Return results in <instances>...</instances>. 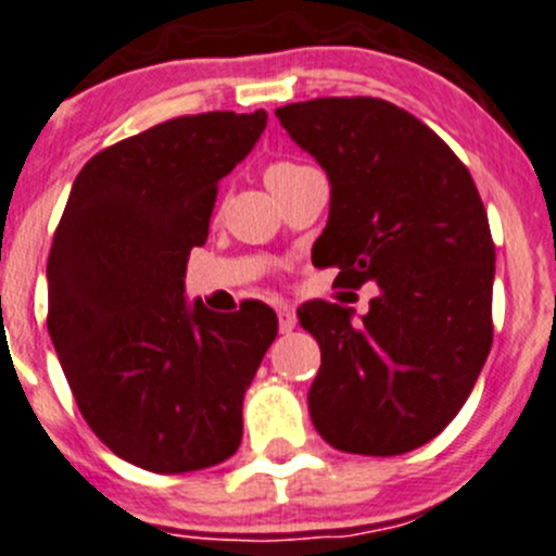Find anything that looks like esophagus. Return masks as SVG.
I'll return each mask as SVG.
<instances>
[{
    "label": "esophagus",
    "instance_id": "34e87169",
    "mask_svg": "<svg viewBox=\"0 0 556 556\" xmlns=\"http://www.w3.org/2000/svg\"><path fill=\"white\" fill-rule=\"evenodd\" d=\"M296 326V313L291 307H278V328L283 333H289Z\"/></svg>",
    "mask_w": 556,
    "mask_h": 556
}]
</instances>
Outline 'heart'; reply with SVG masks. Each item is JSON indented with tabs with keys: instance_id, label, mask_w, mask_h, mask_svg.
<instances>
[{
	"instance_id": "heart-1",
	"label": "heart",
	"mask_w": 556,
	"mask_h": 556,
	"mask_svg": "<svg viewBox=\"0 0 556 556\" xmlns=\"http://www.w3.org/2000/svg\"><path fill=\"white\" fill-rule=\"evenodd\" d=\"M296 169H300V164H291V161H278V164L267 166V172H265V180H270V177L289 175V172H296Z\"/></svg>"
}]
</instances>
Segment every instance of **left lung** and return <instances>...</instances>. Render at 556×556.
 Returning <instances> with one entry per match:
<instances>
[{"mask_svg": "<svg viewBox=\"0 0 556 556\" xmlns=\"http://www.w3.org/2000/svg\"><path fill=\"white\" fill-rule=\"evenodd\" d=\"M276 116L331 185L324 265L348 289L379 286L361 320L324 300L296 309L320 344L309 419L344 453L414 451L462 410L491 352L485 206L456 153L387 100L318 98Z\"/></svg>", "mask_w": 556, "mask_h": 556, "instance_id": "obj_1", "label": "left lung"}]
</instances>
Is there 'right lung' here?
<instances>
[{
  "label": "right lung",
  "instance_id": "add662e5",
  "mask_svg": "<svg viewBox=\"0 0 556 556\" xmlns=\"http://www.w3.org/2000/svg\"><path fill=\"white\" fill-rule=\"evenodd\" d=\"M267 113L180 116L85 164L47 260V328L92 432L124 462L182 475L241 445L243 395L278 333L267 304L185 300L217 185Z\"/></svg>",
  "mask_w": 556,
  "mask_h": 556
}]
</instances>
